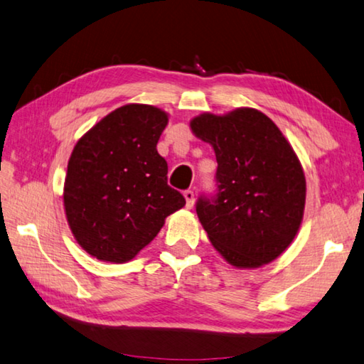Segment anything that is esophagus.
Masks as SVG:
<instances>
[{
  "label": "esophagus",
  "mask_w": 364,
  "mask_h": 364,
  "mask_svg": "<svg viewBox=\"0 0 364 364\" xmlns=\"http://www.w3.org/2000/svg\"><path fill=\"white\" fill-rule=\"evenodd\" d=\"M183 196H186L187 208H193V203H195V193H193V190H186V192H183Z\"/></svg>",
  "instance_id": "obj_1"
}]
</instances>
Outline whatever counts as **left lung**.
Here are the masks:
<instances>
[{"mask_svg": "<svg viewBox=\"0 0 364 364\" xmlns=\"http://www.w3.org/2000/svg\"><path fill=\"white\" fill-rule=\"evenodd\" d=\"M190 127L218 159L214 193L196 201L213 246L241 269L275 260L294 240L305 208V177L292 146L254 108L200 114Z\"/></svg>", "mask_w": 364, "mask_h": 364, "instance_id": "left-lung-1", "label": "left lung"}]
</instances>
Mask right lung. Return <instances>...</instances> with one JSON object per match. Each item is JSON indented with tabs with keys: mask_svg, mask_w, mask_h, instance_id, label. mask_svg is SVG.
I'll return each instance as SVG.
<instances>
[{
	"mask_svg": "<svg viewBox=\"0 0 364 364\" xmlns=\"http://www.w3.org/2000/svg\"><path fill=\"white\" fill-rule=\"evenodd\" d=\"M168 114L129 104L100 119L70 156L63 206L82 250L123 264L156 237L186 198L168 186V163L156 144Z\"/></svg>",
	"mask_w": 364,
	"mask_h": 364,
	"instance_id": "add662e5",
	"label": "right lung"
}]
</instances>
